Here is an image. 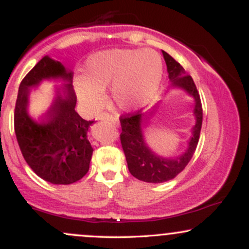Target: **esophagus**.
Segmentation results:
<instances>
[{
	"label": "esophagus",
	"mask_w": 249,
	"mask_h": 249,
	"mask_svg": "<svg viewBox=\"0 0 249 249\" xmlns=\"http://www.w3.org/2000/svg\"><path fill=\"white\" fill-rule=\"evenodd\" d=\"M98 119H101V121H107V122H111L113 123V124H119L118 119L115 118V117L107 115V113H103V115H101L98 117Z\"/></svg>",
	"instance_id": "esophagus-1"
}]
</instances>
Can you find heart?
<instances>
[{
    "mask_svg": "<svg viewBox=\"0 0 249 249\" xmlns=\"http://www.w3.org/2000/svg\"><path fill=\"white\" fill-rule=\"evenodd\" d=\"M164 67L152 50L113 49L88 59L83 81L77 83L82 102L90 111L103 103V91L110 89L116 107L137 110L151 104L160 92Z\"/></svg>",
    "mask_w": 249,
    "mask_h": 249,
    "instance_id": "1",
    "label": "heart"
}]
</instances>
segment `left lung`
<instances>
[{
  "mask_svg": "<svg viewBox=\"0 0 249 249\" xmlns=\"http://www.w3.org/2000/svg\"><path fill=\"white\" fill-rule=\"evenodd\" d=\"M162 56L167 67L168 78L171 82L170 88L181 89L187 95L193 97V115L196 117V124L191 130L192 134L188 139L185 152L176 157H161L158 153L153 152L148 146L147 142H145L144 130H142L146 127L145 123L156 116L159 108L158 104L146 113L138 111L133 115L130 113L126 117H121V142L127 161L128 171L134 178L151 184L168 181L176 178L186 167L193 157V153L196 152L202 124L201 101L192 77L187 75L184 68L167 53L162 51Z\"/></svg>",
  "mask_w": 249,
  "mask_h": 249,
  "instance_id": "obj_1",
  "label": "left lung"
}]
</instances>
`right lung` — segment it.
Returning <instances> with one entry per match:
<instances>
[{"label": "right lung", "instance_id": "right-lung-1", "mask_svg": "<svg viewBox=\"0 0 249 249\" xmlns=\"http://www.w3.org/2000/svg\"><path fill=\"white\" fill-rule=\"evenodd\" d=\"M61 79L48 112L35 120L29 115L30 89L43 80ZM77 97L72 89V71L61 62L44 56L29 71L18 88L15 133L25 161L39 178L55 185H70L88 173L93 148L88 139L93 122L76 112Z\"/></svg>", "mask_w": 249, "mask_h": 249}]
</instances>
